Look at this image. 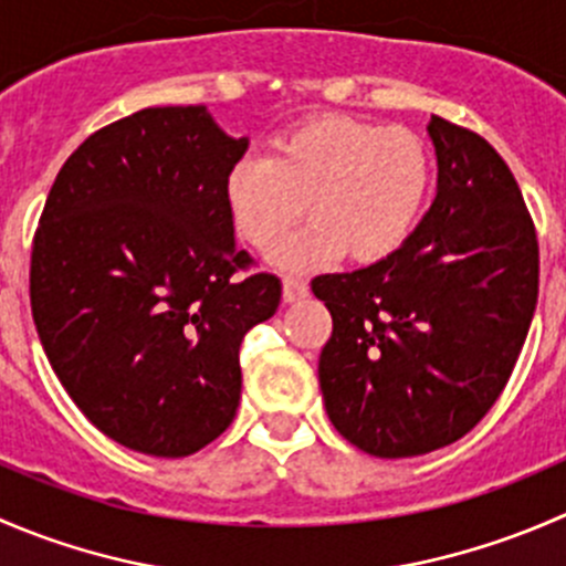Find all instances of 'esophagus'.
Listing matches in <instances>:
<instances>
[{
	"label": "esophagus",
	"mask_w": 566,
	"mask_h": 566,
	"mask_svg": "<svg viewBox=\"0 0 566 566\" xmlns=\"http://www.w3.org/2000/svg\"><path fill=\"white\" fill-rule=\"evenodd\" d=\"M282 295H284V301H287V304H295V301H301V298H306V295H310V284H306L304 279H298V276H287V279H284Z\"/></svg>",
	"instance_id": "34e87169"
}]
</instances>
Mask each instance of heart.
<instances>
[{
    "instance_id": "1",
    "label": "heart",
    "mask_w": 566,
    "mask_h": 566,
    "mask_svg": "<svg viewBox=\"0 0 566 566\" xmlns=\"http://www.w3.org/2000/svg\"><path fill=\"white\" fill-rule=\"evenodd\" d=\"M432 180L430 147L408 128L347 117L295 125L273 142L268 158H249L227 175V213L256 251H273L306 213L273 262L306 271L347 251L375 262L402 247Z\"/></svg>"
}]
</instances>
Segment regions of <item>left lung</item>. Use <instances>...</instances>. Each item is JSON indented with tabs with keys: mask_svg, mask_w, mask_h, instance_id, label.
<instances>
[{
	"mask_svg": "<svg viewBox=\"0 0 566 566\" xmlns=\"http://www.w3.org/2000/svg\"><path fill=\"white\" fill-rule=\"evenodd\" d=\"M438 193L375 265L312 279L334 331L317 375L331 424L373 458L460 441L504 391L539 293L521 186L488 139L430 119Z\"/></svg>",
	"mask_w": 566,
	"mask_h": 566,
	"instance_id": "8db88e82",
	"label": "left lung"
}]
</instances>
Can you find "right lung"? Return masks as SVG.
Instances as JSON below:
<instances>
[{"label":"right lung","mask_w":566,"mask_h":566,"mask_svg":"<svg viewBox=\"0 0 566 566\" xmlns=\"http://www.w3.org/2000/svg\"><path fill=\"white\" fill-rule=\"evenodd\" d=\"M247 147L205 106L142 108L71 153L40 213V345L78 410L134 452L186 458L232 424L243 336L282 301L227 213Z\"/></svg>","instance_id":"1"}]
</instances>
